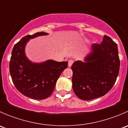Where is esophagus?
Returning <instances> with one entry per match:
<instances>
[{"label":"esophagus","mask_w":128,"mask_h":128,"mask_svg":"<svg viewBox=\"0 0 128 128\" xmlns=\"http://www.w3.org/2000/svg\"><path fill=\"white\" fill-rule=\"evenodd\" d=\"M74 62V60H72V59H69V60H68V67H71V66L72 65V64H73Z\"/></svg>","instance_id":"1"}]
</instances>
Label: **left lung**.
<instances>
[{
  "label": "left lung",
  "mask_w": 128,
  "mask_h": 128,
  "mask_svg": "<svg viewBox=\"0 0 128 128\" xmlns=\"http://www.w3.org/2000/svg\"><path fill=\"white\" fill-rule=\"evenodd\" d=\"M120 66L118 46L104 35L100 44L91 45L84 60L72 65V88L77 97L90 100L106 94L116 80Z\"/></svg>",
  "instance_id": "obj_1"
}]
</instances>
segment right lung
Masks as SVG:
<instances>
[{
    "label": "right lung",
    "mask_w": 128,
    "mask_h": 128,
    "mask_svg": "<svg viewBox=\"0 0 128 128\" xmlns=\"http://www.w3.org/2000/svg\"><path fill=\"white\" fill-rule=\"evenodd\" d=\"M46 35L48 33L39 32L22 38L13 48L9 65L10 76L16 89L24 96L34 100L46 99L52 94L58 78L68 64L67 61L52 59L33 62L27 58L25 47L28 41Z\"/></svg>",
    "instance_id": "1"
}]
</instances>
